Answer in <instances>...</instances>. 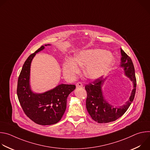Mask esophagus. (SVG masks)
Segmentation results:
<instances>
[{
	"label": "esophagus",
	"mask_w": 150,
	"mask_h": 150,
	"mask_svg": "<svg viewBox=\"0 0 150 150\" xmlns=\"http://www.w3.org/2000/svg\"><path fill=\"white\" fill-rule=\"evenodd\" d=\"M76 87L78 88H82L83 87V84L81 82H78L76 84Z\"/></svg>",
	"instance_id": "obj_1"
}]
</instances>
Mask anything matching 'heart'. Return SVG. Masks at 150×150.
Returning <instances> with one entry per match:
<instances>
[{
  "label": "heart",
  "instance_id": "1",
  "mask_svg": "<svg viewBox=\"0 0 150 150\" xmlns=\"http://www.w3.org/2000/svg\"><path fill=\"white\" fill-rule=\"evenodd\" d=\"M113 56L107 50L94 49L78 52L74 58L66 59L63 65V73L71 79L79 73V68L85 67L83 74L87 78L96 80L103 76L113 65Z\"/></svg>",
  "mask_w": 150,
  "mask_h": 150
}]
</instances>
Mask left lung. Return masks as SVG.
<instances>
[{"mask_svg":"<svg viewBox=\"0 0 150 150\" xmlns=\"http://www.w3.org/2000/svg\"><path fill=\"white\" fill-rule=\"evenodd\" d=\"M120 53L122 57L120 67L123 68L125 75L129 78L133 83V89L130 97L125 104L122 105H114L105 99L102 87L107 78H104L101 76L85 87L87 93V111L91 118L98 123H109L117 120L126 112L134 99L137 81L134 64L130 57L122 49Z\"/></svg>","mask_w":150,"mask_h":150,"instance_id":"1","label":"left lung"}]
</instances>
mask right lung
Returning <instances> with one entry per match:
<instances>
[{
	"label": "right lung",
	"instance_id": "obj_1",
	"mask_svg": "<svg viewBox=\"0 0 150 150\" xmlns=\"http://www.w3.org/2000/svg\"><path fill=\"white\" fill-rule=\"evenodd\" d=\"M47 46L50 45L42 46L27 58L19 74L17 85L18 98L24 113L33 122L41 125H53L61 119L66 110L67 98L76 88L75 85L62 83L42 93L31 90V62L37 53Z\"/></svg>",
	"mask_w": 150,
	"mask_h": 150
}]
</instances>
